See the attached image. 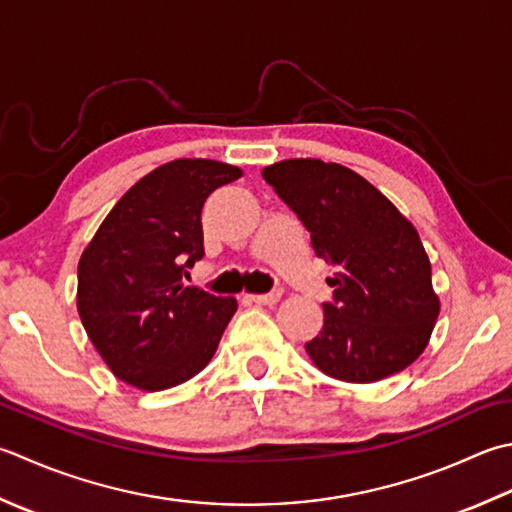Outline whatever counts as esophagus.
I'll use <instances>...</instances> for the list:
<instances>
[{
	"label": "esophagus",
	"mask_w": 512,
	"mask_h": 512,
	"mask_svg": "<svg viewBox=\"0 0 512 512\" xmlns=\"http://www.w3.org/2000/svg\"><path fill=\"white\" fill-rule=\"evenodd\" d=\"M279 297H282V288H273L262 295H250V299H253L255 304H266V306H273Z\"/></svg>",
	"instance_id": "esophagus-1"
}]
</instances>
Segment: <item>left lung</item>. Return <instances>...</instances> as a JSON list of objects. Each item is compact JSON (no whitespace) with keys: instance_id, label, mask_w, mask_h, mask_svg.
<instances>
[{"instance_id":"8db88e82","label":"left lung","mask_w":512,"mask_h":512,"mask_svg":"<svg viewBox=\"0 0 512 512\" xmlns=\"http://www.w3.org/2000/svg\"><path fill=\"white\" fill-rule=\"evenodd\" d=\"M264 179L333 266L324 328L306 344L322 373L368 384L422 355L439 315L430 262L413 224L362 175L322 159H286Z\"/></svg>"}]
</instances>
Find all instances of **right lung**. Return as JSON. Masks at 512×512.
<instances>
[{"label":"right lung","mask_w":512,"mask_h":512,"mask_svg":"<svg viewBox=\"0 0 512 512\" xmlns=\"http://www.w3.org/2000/svg\"><path fill=\"white\" fill-rule=\"evenodd\" d=\"M237 166L175 159L119 199L77 266V310L122 382L164 390L202 370L235 315V297L186 286L204 257L202 208Z\"/></svg>","instance_id":"right-lung-1"}]
</instances>
